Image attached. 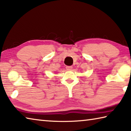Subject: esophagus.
I'll return each instance as SVG.
<instances>
[{
	"label": "esophagus",
	"instance_id": "1",
	"mask_svg": "<svg viewBox=\"0 0 131 131\" xmlns=\"http://www.w3.org/2000/svg\"><path fill=\"white\" fill-rule=\"evenodd\" d=\"M66 69L67 70H72V69H73V67L72 66H68L66 67Z\"/></svg>",
	"mask_w": 131,
	"mask_h": 131
}]
</instances>
